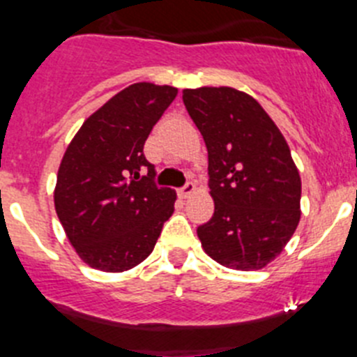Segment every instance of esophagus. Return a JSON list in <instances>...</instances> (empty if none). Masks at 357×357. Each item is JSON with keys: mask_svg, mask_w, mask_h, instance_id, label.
I'll list each match as a JSON object with an SVG mask.
<instances>
[{"mask_svg": "<svg viewBox=\"0 0 357 357\" xmlns=\"http://www.w3.org/2000/svg\"><path fill=\"white\" fill-rule=\"evenodd\" d=\"M195 189H197V188H195L193 182H185V184L182 185V188L178 189V191H176V195H178V197H181V198H188L189 195L195 193Z\"/></svg>", "mask_w": 357, "mask_h": 357, "instance_id": "34e87169", "label": "esophagus"}]
</instances>
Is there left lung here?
<instances>
[{
  "label": "left lung",
  "mask_w": 357,
  "mask_h": 357,
  "mask_svg": "<svg viewBox=\"0 0 357 357\" xmlns=\"http://www.w3.org/2000/svg\"><path fill=\"white\" fill-rule=\"evenodd\" d=\"M182 100L209 153L214 214L197 229L202 247L227 268L261 270L301 222V175L284 135L232 87L184 89Z\"/></svg>",
  "instance_id": "8db88e82"
}]
</instances>
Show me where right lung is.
Returning a JSON list of instances; mask_svg holds the SVG:
<instances>
[{"label": "right lung", "mask_w": 357, "mask_h": 357, "mask_svg": "<svg viewBox=\"0 0 357 357\" xmlns=\"http://www.w3.org/2000/svg\"><path fill=\"white\" fill-rule=\"evenodd\" d=\"M176 93L150 82L128 85L85 119L62 157L56 216L91 268L118 273L143 263L173 214L175 191L153 184L143 148Z\"/></svg>", "instance_id": "add662e5"}]
</instances>
